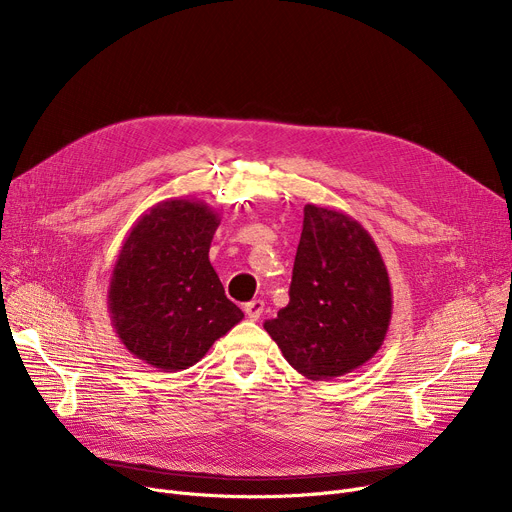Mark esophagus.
Masks as SVG:
<instances>
[{"mask_svg":"<svg viewBox=\"0 0 512 512\" xmlns=\"http://www.w3.org/2000/svg\"><path fill=\"white\" fill-rule=\"evenodd\" d=\"M263 309H265L263 301H251V303H247V305H245V313H247V317H249V319H253V321H257V319L261 317Z\"/></svg>","mask_w":512,"mask_h":512,"instance_id":"34e87169","label":"esophagus"}]
</instances>
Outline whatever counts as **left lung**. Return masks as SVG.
Here are the masks:
<instances>
[{
  "label": "left lung",
  "instance_id": "left-lung-1",
  "mask_svg": "<svg viewBox=\"0 0 512 512\" xmlns=\"http://www.w3.org/2000/svg\"><path fill=\"white\" fill-rule=\"evenodd\" d=\"M392 319L386 263L369 232L336 209L305 205L290 303L263 328L307 380H332L367 363Z\"/></svg>",
  "mask_w": 512,
  "mask_h": 512
}]
</instances>
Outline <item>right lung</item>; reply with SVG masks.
<instances>
[{
	"instance_id": "add662e5",
	"label": "right lung",
	"mask_w": 512,
	"mask_h": 512,
	"mask_svg": "<svg viewBox=\"0 0 512 512\" xmlns=\"http://www.w3.org/2000/svg\"><path fill=\"white\" fill-rule=\"evenodd\" d=\"M220 213L197 199H166L134 222L114 263L107 311L126 351L176 373L245 317L209 261Z\"/></svg>"
}]
</instances>
